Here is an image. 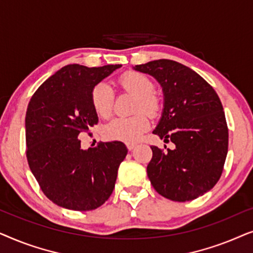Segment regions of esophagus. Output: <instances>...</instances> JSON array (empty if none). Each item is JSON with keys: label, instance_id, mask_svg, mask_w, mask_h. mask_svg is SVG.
Returning a JSON list of instances; mask_svg holds the SVG:
<instances>
[{"label": "esophagus", "instance_id": "1", "mask_svg": "<svg viewBox=\"0 0 253 253\" xmlns=\"http://www.w3.org/2000/svg\"><path fill=\"white\" fill-rule=\"evenodd\" d=\"M126 147H127V150L129 151H132L134 147H136V144H133V143H127L126 144Z\"/></svg>", "mask_w": 253, "mask_h": 253}]
</instances>
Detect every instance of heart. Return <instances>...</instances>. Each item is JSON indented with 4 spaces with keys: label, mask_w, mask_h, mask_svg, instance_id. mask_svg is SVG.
<instances>
[{
    "label": "heart",
    "mask_w": 253,
    "mask_h": 253,
    "mask_svg": "<svg viewBox=\"0 0 253 253\" xmlns=\"http://www.w3.org/2000/svg\"><path fill=\"white\" fill-rule=\"evenodd\" d=\"M120 87L136 96L134 112L143 110L150 116L158 115L160 101L153 94L154 84L147 76L140 72H126L119 79ZM114 94L106 83H98L91 91V103L94 112L100 117H108L112 114ZM146 114L137 113L131 117H117L107 124L103 134L109 140L132 143L140 138L150 126Z\"/></svg>",
    "instance_id": "1"
}]
</instances>
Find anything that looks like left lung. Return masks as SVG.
<instances>
[{"label": "left lung", "mask_w": 253, "mask_h": 253, "mask_svg": "<svg viewBox=\"0 0 253 253\" xmlns=\"http://www.w3.org/2000/svg\"><path fill=\"white\" fill-rule=\"evenodd\" d=\"M133 69L153 76L161 85L164 110L153 133L175 144L166 152L151 146V184L174 202L198 198L216 184L226 161L228 126L222 103L202 76L178 62L157 60Z\"/></svg>", "instance_id": "1"}]
</instances>
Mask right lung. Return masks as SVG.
<instances>
[{
    "label": "right lung",
    "instance_id": "obj_1",
    "mask_svg": "<svg viewBox=\"0 0 253 253\" xmlns=\"http://www.w3.org/2000/svg\"><path fill=\"white\" fill-rule=\"evenodd\" d=\"M122 67L65 65L43 82L26 110V157L48 199L74 211H91L112 195L121 162L127 153L121 141L82 150L79 133L98 123L91 103L94 86Z\"/></svg>",
    "mask_w": 253,
    "mask_h": 253
}]
</instances>
